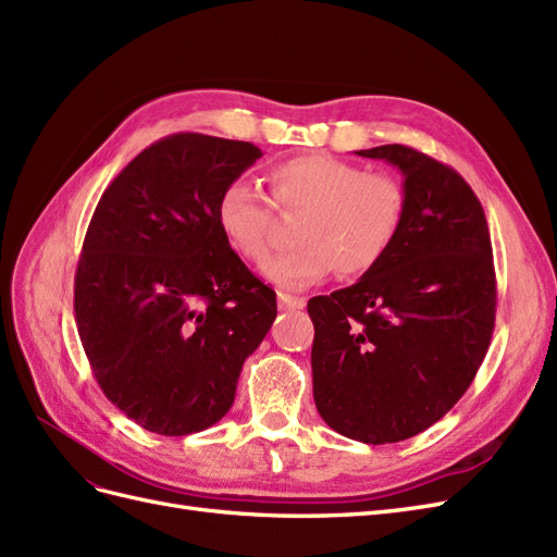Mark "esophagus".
I'll return each instance as SVG.
<instances>
[{"label":"esophagus","mask_w":557,"mask_h":557,"mask_svg":"<svg viewBox=\"0 0 557 557\" xmlns=\"http://www.w3.org/2000/svg\"><path fill=\"white\" fill-rule=\"evenodd\" d=\"M307 299L297 297V295H288V293H278V309L283 311H295V309H305Z\"/></svg>","instance_id":"34e87169"}]
</instances>
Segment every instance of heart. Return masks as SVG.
I'll return each mask as SVG.
<instances>
[{
	"label": "heart",
	"instance_id": "heart-1",
	"mask_svg": "<svg viewBox=\"0 0 557 557\" xmlns=\"http://www.w3.org/2000/svg\"><path fill=\"white\" fill-rule=\"evenodd\" d=\"M269 200L283 218H297L290 252L264 267L285 290H301L339 272L358 278L376 269L407 223L409 197L397 176L367 172L334 156H297L264 172ZM215 223L227 246L262 264L276 242V218L246 181L227 183L215 201Z\"/></svg>",
	"mask_w": 557,
	"mask_h": 557
}]
</instances>
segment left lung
Masks as SVG:
<instances>
[{"label": "left lung", "instance_id": "left-lung-1", "mask_svg": "<svg viewBox=\"0 0 557 557\" xmlns=\"http://www.w3.org/2000/svg\"><path fill=\"white\" fill-rule=\"evenodd\" d=\"M358 156L401 172L407 223L376 269L307 309L318 413L379 446L428 430L467 393L491 346L497 283L483 207L453 166L401 144Z\"/></svg>", "mask_w": 557, "mask_h": 557}]
</instances>
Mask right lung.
I'll return each instance as SVG.
<instances>
[{
  "instance_id": "right-lung-1",
  "label": "right lung",
  "mask_w": 557,
  "mask_h": 557,
  "mask_svg": "<svg viewBox=\"0 0 557 557\" xmlns=\"http://www.w3.org/2000/svg\"><path fill=\"white\" fill-rule=\"evenodd\" d=\"M262 156L197 132L144 148L92 213L74 278L83 350L104 395L164 436L211 428L276 318V293L234 252L215 201Z\"/></svg>"
}]
</instances>
